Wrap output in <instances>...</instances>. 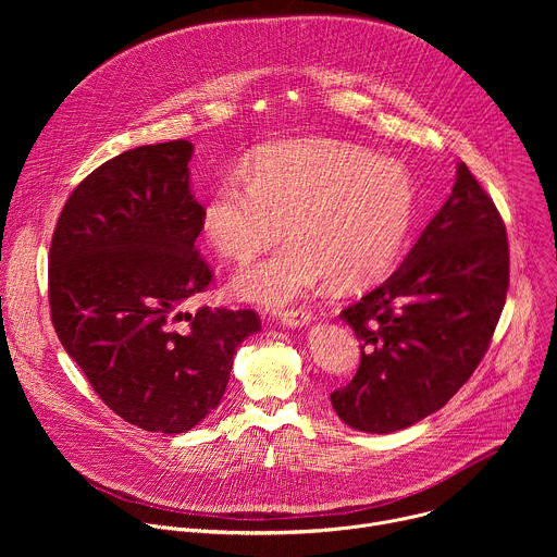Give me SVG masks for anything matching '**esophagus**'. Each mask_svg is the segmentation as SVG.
<instances>
[{
	"label": "esophagus",
	"instance_id": "1",
	"mask_svg": "<svg viewBox=\"0 0 557 557\" xmlns=\"http://www.w3.org/2000/svg\"><path fill=\"white\" fill-rule=\"evenodd\" d=\"M277 317H280V322L286 326H304L310 322L312 312L306 306H299V308H284L277 312Z\"/></svg>",
	"mask_w": 557,
	"mask_h": 557
}]
</instances>
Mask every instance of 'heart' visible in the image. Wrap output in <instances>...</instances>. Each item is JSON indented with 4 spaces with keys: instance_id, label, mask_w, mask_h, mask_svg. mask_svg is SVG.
Listing matches in <instances>:
<instances>
[{
    "instance_id": "b5f03b06",
    "label": "heart",
    "mask_w": 557,
    "mask_h": 557,
    "mask_svg": "<svg viewBox=\"0 0 557 557\" xmlns=\"http://www.w3.org/2000/svg\"><path fill=\"white\" fill-rule=\"evenodd\" d=\"M414 220L408 170L337 140L306 138L258 149L233 170L202 209L207 243L245 264L290 240L271 258L237 273L231 290L280 306L320 280L359 288L381 280L399 256Z\"/></svg>"
}]
</instances>
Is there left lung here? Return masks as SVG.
I'll return each instance as SVG.
<instances>
[{
  "label": "left lung",
  "instance_id": "8db88e82",
  "mask_svg": "<svg viewBox=\"0 0 557 557\" xmlns=\"http://www.w3.org/2000/svg\"><path fill=\"white\" fill-rule=\"evenodd\" d=\"M509 288L500 211L465 163L451 196L383 284L342 310L361 361L331 394L355 430L387 434L441 410L483 361Z\"/></svg>",
  "mask_w": 557,
  "mask_h": 557
}]
</instances>
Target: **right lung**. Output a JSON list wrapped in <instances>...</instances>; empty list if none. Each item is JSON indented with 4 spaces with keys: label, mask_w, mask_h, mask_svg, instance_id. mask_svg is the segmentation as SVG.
<instances>
[{
    "label": "right lung",
    "mask_w": 557,
    "mask_h": 557,
    "mask_svg": "<svg viewBox=\"0 0 557 557\" xmlns=\"http://www.w3.org/2000/svg\"><path fill=\"white\" fill-rule=\"evenodd\" d=\"M191 149L143 145L97 168L65 200L48 262L65 352L112 412L163 434L191 430L220 404L235 348L262 329L251 308L183 310L213 282L196 249Z\"/></svg>",
    "instance_id": "add662e5"
}]
</instances>
